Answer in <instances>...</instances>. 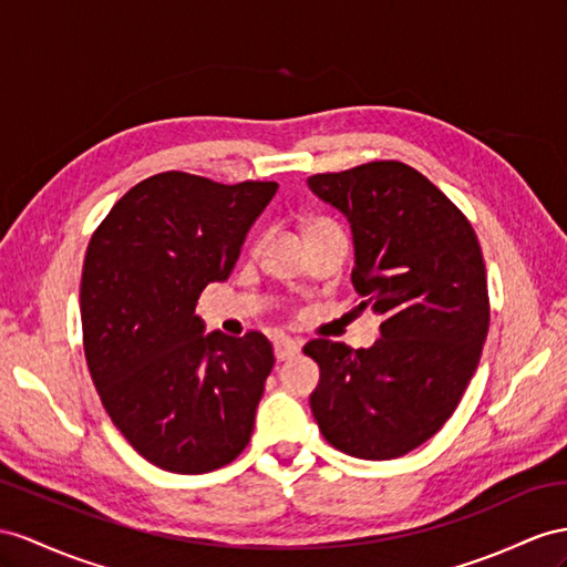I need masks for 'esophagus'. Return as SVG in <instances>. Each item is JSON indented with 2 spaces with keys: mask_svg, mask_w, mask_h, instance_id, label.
Listing matches in <instances>:
<instances>
[{
  "mask_svg": "<svg viewBox=\"0 0 567 567\" xmlns=\"http://www.w3.org/2000/svg\"><path fill=\"white\" fill-rule=\"evenodd\" d=\"M299 350H301V340H297V338L282 336V338L275 340V359H278V361L295 357Z\"/></svg>",
  "mask_w": 567,
  "mask_h": 567,
  "instance_id": "esophagus-1",
  "label": "esophagus"
}]
</instances>
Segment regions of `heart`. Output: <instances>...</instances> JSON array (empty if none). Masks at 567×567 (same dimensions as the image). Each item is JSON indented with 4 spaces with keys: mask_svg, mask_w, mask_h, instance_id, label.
I'll return each mask as SVG.
<instances>
[{
    "mask_svg": "<svg viewBox=\"0 0 567 567\" xmlns=\"http://www.w3.org/2000/svg\"><path fill=\"white\" fill-rule=\"evenodd\" d=\"M321 223H328V220H311L309 227H316V225H321ZM309 227H307V229H309Z\"/></svg>",
    "mask_w": 567,
    "mask_h": 567,
    "instance_id": "1",
    "label": "heart"
}]
</instances>
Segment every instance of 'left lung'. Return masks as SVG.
I'll return each instance as SVG.
<instances>
[{"instance_id": "1", "label": "left lung", "mask_w": 567, "mask_h": 567, "mask_svg": "<svg viewBox=\"0 0 567 567\" xmlns=\"http://www.w3.org/2000/svg\"><path fill=\"white\" fill-rule=\"evenodd\" d=\"M309 188L350 220L359 307L383 316L369 350L303 344L321 367L311 412L342 453L402 457L453 416L478 367L491 313L482 246L455 203L398 159L313 174Z\"/></svg>"}]
</instances>
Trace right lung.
Here are the masks:
<instances>
[{"instance_id":"1","label":"right lung","mask_w":567,"mask_h":567,"mask_svg":"<svg viewBox=\"0 0 567 567\" xmlns=\"http://www.w3.org/2000/svg\"><path fill=\"white\" fill-rule=\"evenodd\" d=\"M275 182L143 179L93 231L81 275L83 350L112 424L174 474L220 470L249 445L275 364L264 332L203 336L196 301L227 280Z\"/></svg>"}]
</instances>
